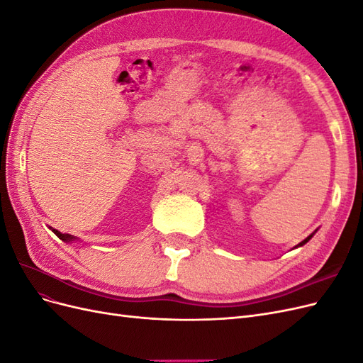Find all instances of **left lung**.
Instances as JSON below:
<instances>
[{"label": "left lung", "instance_id": "obj_1", "mask_svg": "<svg viewBox=\"0 0 363 363\" xmlns=\"http://www.w3.org/2000/svg\"><path fill=\"white\" fill-rule=\"evenodd\" d=\"M312 236H313V235H311V236H307V238H306V239H304V240H303V242H300V244H298V247H301V245H304V244H306V242H307V240H309V239H311V238H312Z\"/></svg>", "mask_w": 363, "mask_h": 363}]
</instances>
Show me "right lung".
Instances as JSON below:
<instances>
[{
  "label": "right lung",
  "instance_id": "obj_1",
  "mask_svg": "<svg viewBox=\"0 0 363 363\" xmlns=\"http://www.w3.org/2000/svg\"><path fill=\"white\" fill-rule=\"evenodd\" d=\"M52 232H54V233H56V236H57L59 239L65 240V242H69V240L75 239L74 236H71V235H68V233H60V232H59V230H56V228H52Z\"/></svg>",
  "mask_w": 363,
  "mask_h": 363
}]
</instances>
